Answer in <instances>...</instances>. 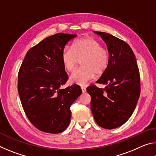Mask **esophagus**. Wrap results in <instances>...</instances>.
I'll list each match as a JSON object with an SVG mask.
<instances>
[{"label": "esophagus", "instance_id": "1", "mask_svg": "<svg viewBox=\"0 0 156 156\" xmlns=\"http://www.w3.org/2000/svg\"><path fill=\"white\" fill-rule=\"evenodd\" d=\"M81 90H82V92H83V93H85L86 92V88L85 87H81Z\"/></svg>", "mask_w": 156, "mask_h": 156}]
</instances>
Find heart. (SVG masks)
<instances>
[{
  "label": "heart",
  "mask_w": 156,
  "mask_h": 156,
  "mask_svg": "<svg viewBox=\"0 0 156 156\" xmlns=\"http://www.w3.org/2000/svg\"><path fill=\"white\" fill-rule=\"evenodd\" d=\"M79 60L82 67L71 75L69 80L71 83L84 86L93 80L96 73L100 76L106 72L110 54L96 38L84 37L73 42L72 47H65L62 51V65L68 72L75 69Z\"/></svg>",
  "instance_id": "b5f03b06"
}]
</instances>
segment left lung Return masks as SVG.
Listing matches in <instances>:
<instances>
[{"instance_id":"8db88e82","label":"left lung","mask_w":156,"mask_h":156,"mask_svg":"<svg viewBox=\"0 0 156 156\" xmlns=\"http://www.w3.org/2000/svg\"><path fill=\"white\" fill-rule=\"evenodd\" d=\"M102 38L110 54L107 69L97 83L87 89L91 98V109L96 123L107 129L125 124L133 113L140 94V78L135 55L129 44L112 34L94 31Z\"/></svg>"}]
</instances>
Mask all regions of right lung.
Wrapping results in <instances>:
<instances>
[{
    "label": "right lung",
    "mask_w": 156,
    "mask_h": 156,
    "mask_svg": "<svg viewBox=\"0 0 156 156\" xmlns=\"http://www.w3.org/2000/svg\"><path fill=\"white\" fill-rule=\"evenodd\" d=\"M75 34L58 33L29 50L18 74V91L29 120L49 133L65 131L71 120V105L82 94L77 84L60 89L68 75L61 54Z\"/></svg>",
    "instance_id": "1"
}]
</instances>
